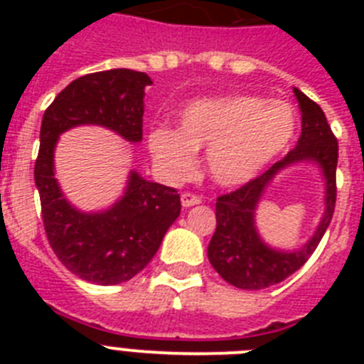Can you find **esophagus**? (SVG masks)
<instances>
[{
	"label": "esophagus",
	"mask_w": 364,
	"mask_h": 364,
	"mask_svg": "<svg viewBox=\"0 0 364 364\" xmlns=\"http://www.w3.org/2000/svg\"><path fill=\"white\" fill-rule=\"evenodd\" d=\"M180 200H182V205H184V208H191V205H197L202 202L200 197L193 195V193H184V195L180 197Z\"/></svg>",
	"instance_id": "obj_1"
}]
</instances>
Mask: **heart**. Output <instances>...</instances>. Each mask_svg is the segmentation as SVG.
Listing matches in <instances>:
<instances>
[{"instance_id":"1","label":"heart","mask_w":364,"mask_h":364,"mask_svg":"<svg viewBox=\"0 0 364 364\" xmlns=\"http://www.w3.org/2000/svg\"><path fill=\"white\" fill-rule=\"evenodd\" d=\"M297 133V114L281 100L230 95L197 100L178 114V129L156 125L147 133V149L156 171L180 184L197 167L195 151L204 149V166L224 188H237L264 171L288 149Z\"/></svg>"}]
</instances>
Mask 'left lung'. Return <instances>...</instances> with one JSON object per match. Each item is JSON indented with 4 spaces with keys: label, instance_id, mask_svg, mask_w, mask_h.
Masks as SVG:
<instances>
[{
    "label": "left lung",
    "instance_id": "obj_1",
    "mask_svg": "<svg viewBox=\"0 0 364 364\" xmlns=\"http://www.w3.org/2000/svg\"><path fill=\"white\" fill-rule=\"evenodd\" d=\"M294 92L302 120L295 149L242 188L217 198V230L208 246V259L224 281L240 290H264L297 272L319 246L336 210L337 138L328 125L323 109L295 87ZM299 161H314L321 167L325 176V213L314 237L304 247L294 252L275 250L260 240L256 231V204L272 176Z\"/></svg>",
    "mask_w": 364,
    "mask_h": 364
}]
</instances>
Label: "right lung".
Returning <instances> with one entry per match:
<instances>
[{
  "label": "right lung",
  "instance_id": "1",
  "mask_svg": "<svg viewBox=\"0 0 364 364\" xmlns=\"http://www.w3.org/2000/svg\"><path fill=\"white\" fill-rule=\"evenodd\" d=\"M151 83L146 73L131 69L85 74L54 98L41 120L34 182L45 233L62 264L87 282L120 284L142 272L180 215V195L131 171L120 200L109 210L83 213L54 178V147L60 134L78 125H102L127 142H140Z\"/></svg>",
  "mask_w": 364,
  "mask_h": 364
}]
</instances>
